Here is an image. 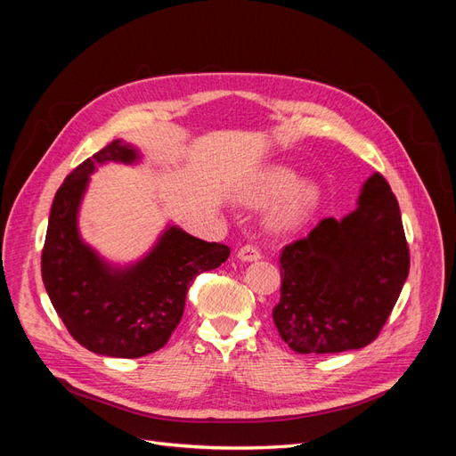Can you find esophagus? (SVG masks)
<instances>
[{"label":"esophagus","instance_id":"obj_1","mask_svg":"<svg viewBox=\"0 0 456 456\" xmlns=\"http://www.w3.org/2000/svg\"><path fill=\"white\" fill-rule=\"evenodd\" d=\"M262 255H260V251H258V247H255V245H243L241 249L238 251V258L240 260H243V262H255V260H258Z\"/></svg>","mask_w":456,"mask_h":456}]
</instances>
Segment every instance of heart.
I'll use <instances>...</instances> for the list:
<instances>
[{"instance_id": "heart-1", "label": "heart", "mask_w": 456, "mask_h": 456, "mask_svg": "<svg viewBox=\"0 0 456 456\" xmlns=\"http://www.w3.org/2000/svg\"><path fill=\"white\" fill-rule=\"evenodd\" d=\"M280 197L282 200L270 213V224L287 232L302 226L315 213L322 190L312 181L300 183V175L285 165H272L256 176L245 200L251 205H265Z\"/></svg>"}]
</instances>
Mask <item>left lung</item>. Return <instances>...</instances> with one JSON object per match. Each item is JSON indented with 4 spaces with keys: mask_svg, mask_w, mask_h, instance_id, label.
Returning a JSON list of instances; mask_svg holds the SVG:
<instances>
[{
    "mask_svg": "<svg viewBox=\"0 0 456 456\" xmlns=\"http://www.w3.org/2000/svg\"><path fill=\"white\" fill-rule=\"evenodd\" d=\"M272 315L298 354H337L375 340L409 275V247L390 184L370 175L355 209L323 218L287 245Z\"/></svg>",
    "mask_w": 456,
    "mask_h": 456,
    "instance_id": "8db88e82",
    "label": "left lung"
}]
</instances>
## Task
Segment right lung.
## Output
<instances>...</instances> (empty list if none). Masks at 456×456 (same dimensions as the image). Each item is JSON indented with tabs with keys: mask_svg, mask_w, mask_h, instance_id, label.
Instances as JSON below:
<instances>
[{
	"mask_svg": "<svg viewBox=\"0 0 456 456\" xmlns=\"http://www.w3.org/2000/svg\"><path fill=\"white\" fill-rule=\"evenodd\" d=\"M139 159V150L118 139L77 165L54 194L41 253V278L68 333L94 354L126 360L163 348L181 323L190 283L230 256L228 245L178 226H167L151 251L127 266L110 265L81 240L77 213L89 175L108 161Z\"/></svg>",
	"mask_w": 456,
	"mask_h": 456,
	"instance_id": "add662e5",
	"label": "right lung"
}]
</instances>
